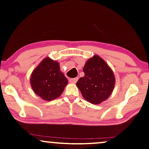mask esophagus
<instances>
[{
    "mask_svg": "<svg viewBox=\"0 0 149 149\" xmlns=\"http://www.w3.org/2000/svg\"><path fill=\"white\" fill-rule=\"evenodd\" d=\"M78 81V78H71L69 79V82L72 84H75L76 83V82Z\"/></svg>",
    "mask_w": 149,
    "mask_h": 149,
    "instance_id": "34e87169",
    "label": "esophagus"
}]
</instances>
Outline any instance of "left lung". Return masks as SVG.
<instances>
[{
	"label": "left lung",
	"instance_id": "8db88e82",
	"mask_svg": "<svg viewBox=\"0 0 149 149\" xmlns=\"http://www.w3.org/2000/svg\"><path fill=\"white\" fill-rule=\"evenodd\" d=\"M84 76L77 82L82 97L94 104L109 98L113 91L116 78L112 69L102 58L94 55L84 66Z\"/></svg>",
	"mask_w": 149,
	"mask_h": 149
}]
</instances>
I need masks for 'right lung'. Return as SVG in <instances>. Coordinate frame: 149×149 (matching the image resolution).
Masks as SVG:
<instances>
[{"label":"right lung","mask_w":149,"mask_h":149,"mask_svg":"<svg viewBox=\"0 0 149 149\" xmlns=\"http://www.w3.org/2000/svg\"><path fill=\"white\" fill-rule=\"evenodd\" d=\"M30 82L36 95L45 100L51 101L61 95L68 80L61 71L59 63L47 57L33 71Z\"/></svg>","instance_id":"add662e5"}]
</instances>
